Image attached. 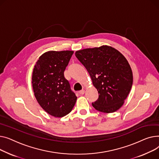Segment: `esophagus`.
<instances>
[{"mask_svg":"<svg viewBox=\"0 0 159 159\" xmlns=\"http://www.w3.org/2000/svg\"><path fill=\"white\" fill-rule=\"evenodd\" d=\"M84 93H85V90H83V89L81 90L79 92V94H80V95H83Z\"/></svg>","mask_w":159,"mask_h":159,"instance_id":"1","label":"esophagus"}]
</instances>
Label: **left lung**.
<instances>
[{
	"instance_id": "left-lung-1",
	"label": "left lung",
	"mask_w": 159,
	"mask_h": 159,
	"mask_svg": "<svg viewBox=\"0 0 159 159\" xmlns=\"http://www.w3.org/2000/svg\"><path fill=\"white\" fill-rule=\"evenodd\" d=\"M75 55L89 73L99 98L92 102L98 111L114 112L124 103L133 83V74L124 56L108 45L78 51Z\"/></svg>"
}]
</instances>
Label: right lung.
<instances>
[{
  "label": "right lung",
  "mask_w": 159,
  "mask_h": 159,
  "mask_svg": "<svg viewBox=\"0 0 159 159\" xmlns=\"http://www.w3.org/2000/svg\"><path fill=\"white\" fill-rule=\"evenodd\" d=\"M74 51H49L42 54L33 72L32 85L34 96L49 114L61 117L69 114L77 97L64 76Z\"/></svg>",
  "instance_id": "right-lung-1"
}]
</instances>
